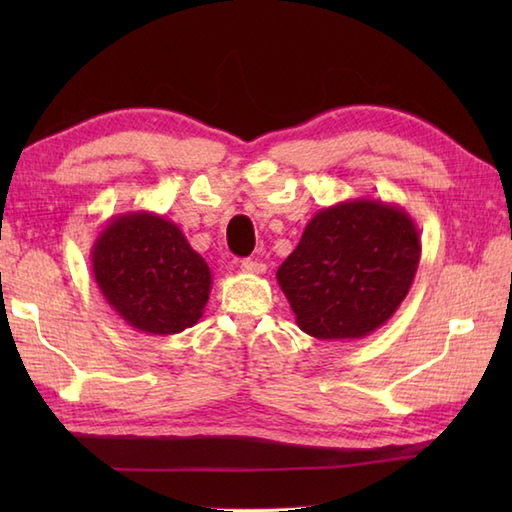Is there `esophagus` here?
Masks as SVG:
<instances>
[{
    "label": "esophagus",
    "mask_w": 512,
    "mask_h": 512,
    "mask_svg": "<svg viewBox=\"0 0 512 512\" xmlns=\"http://www.w3.org/2000/svg\"><path fill=\"white\" fill-rule=\"evenodd\" d=\"M242 270L244 273H253V275H262L266 270V264L257 262V259H242Z\"/></svg>",
    "instance_id": "34e87169"
}]
</instances>
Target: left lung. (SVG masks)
Wrapping results in <instances>:
<instances>
[{
  "label": "left lung",
  "mask_w": 512,
  "mask_h": 512,
  "mask_svg": "<svg viewBox=\"0 0 512 512\" xmlns=\"http://www.w3.org/2000/svg\"><path fill=\"white\" fill-rule=\"evenodd\" d=\"M420 233L398 204L356 198L325 206L277 270L299 328L321 341H352L385 325L420 264Z\"/></svg>",
  "instance_id": "1"
}]
</instances>
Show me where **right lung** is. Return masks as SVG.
<instances>
[{"label":"right lung","instance_id":"obj_1","mask_svg":"<svg viewBox=\"0 0 512 512\" xmlns=\"http://www.w3.org/2000/svg\"><path fill=\"white\" fill-rule=\"evenodd\" d=\"M92 273L105 301L145 334H178L202 319L211 268L167 217L114 215L92 246Z\"/></svg>","mask_w":512,"mask_h":512}]
</instances>
